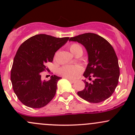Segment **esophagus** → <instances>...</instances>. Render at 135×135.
I'll return each mask as SVG.
<instances>
[{"label":"esophagus","mask_w":135,"mask_h":135,"mask_svg":"<svg viewBox=\"0 0 135 135\" xmlns=\"http://www.w3.org/2000/svg\"><path fill=\"white\" fill-rule=\"evenodd\" d=\"M66 78V79H68V80H69V81H70V82H71V83H74V82H75V80H72V79H70V78Z\"/></svg>","instance_id":"34e87169"}]
</instances>
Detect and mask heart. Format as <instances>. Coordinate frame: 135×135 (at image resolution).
I'll return each instance as SVG.
<instances>
[{
  "label": "heart",
  "mask_w": 135,
  "mask_h": 135,
  "mask_svg": "<svg viewBox=\"0 0 135 135\" xmlns=\"http://www.w3.org/2000/svg\"><path fill=\"white\" fill-rule=\"evenodd\" d=\"M70 50L73 54L76 55L78 54H82V47L78 44H73L70 46ZM83 69L80 65H66L59 69V73L65 78H74L82 71Z\"/></svg>",
  "instance_id": "1"
}]
</instances>
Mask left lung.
I'll list each match as a JSON object with an SVG mask.
<instances>
[{
    "mask_svg": "<svg viewBox=\"0 0 135 135\" xmlns=\"http://www.w3.org/2000/svg\"><path fill=\"white\" fill-rule=\"evenodd\" d=\"M70 41L77 42L85 47L88 64L84 73L91 83L83 80L85 88L77 93L86 101L98 103L108 99L115 91L119 77L118 60L111 44L104 38L94 33H84L72 37Z\"/></svg>",
    "mask_w": 135,
    "mask_h": 135,
    "instance_id": "obj_1",
    "label": "left lung"
}]
</instances>
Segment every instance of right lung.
Instances as JSON below:
<instances>
[{"instance_id":"right-lung-1","label":"right lung","mask_w":135,"mask_h":135,"mask_svg":"<svg viewBox=\"0 0 135 135\" xmlns=\"http://www.w3.org/2000/svg\"><path fill=\"white\" fill-rule=\"evenodd\" d=\"M69 37L56 38L40 34L27 39L19 47L13 59L11 81L19 100L30 108H40L55 96L61 77L53 75L42 81L40 73L52 62L55 52L65 44Z\"/></svg>"}]
</instances>
